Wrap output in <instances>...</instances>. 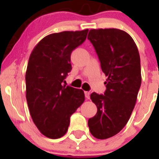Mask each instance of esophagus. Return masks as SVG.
Segmentation results:
<instances>
[{"label": "esophagus", "mask_w": 159, "mask_h": 159, "mask_svg": "<svg viewBox=\"0 0 159 159\" xmlns=\"http://www.w3.org/2000/svg\"><path fill=\"white\" fill-rule=\"evenodd\" d=\"M84 95H85L86 98L89 99V98H90V92H89V91H84Z\"/></svg>", "instance_id": "obj_1"}]
</instances>
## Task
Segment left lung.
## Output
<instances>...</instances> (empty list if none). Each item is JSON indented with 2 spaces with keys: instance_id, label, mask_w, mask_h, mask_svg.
<instances>
[{
  "instance_id": "8db88e82",
  "label": "left lung",
  "mask_w": 159,
  "mask_h": 159,
  "mask_svg": "<svg viewBox=\"0 0 159 159\" xmlns=\"http://www.w3.org/2000/svg\"><path fill=\"white\" fill-rule=\"evenodd\" d=\"M88 39L108 77L104 94H91L98 111L88 125L94 137L106 139L125 126L134 109L142 83L140 56L134 40L124 30L91 29Z\"/></svg>"
}]
</instances>
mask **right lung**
<instances>
[{"mask_svg":"<svg viewBox=\"0 0 159 159\" xmlns=\"http://www.w3.org/2000/svg\"><path fill=\"white\" fill-rule=\"evenodd\" d=\"M89 29L44 37L30 54L26 98L30 116L42 134L56 139L66 134L70 117L84 102L83 90L64 84L71 70L70 54L86 39Z\"/></svg>","mask_w":159,"mask_h":159,"instance_id":"add662e5","label":"right lung"}]
</instances>
